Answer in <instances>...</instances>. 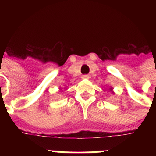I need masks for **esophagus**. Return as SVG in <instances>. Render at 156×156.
<instances>
[{
    "instance_id": "obj_1",
    "label": "esophagus",
    "mask_w": 156,
    "mask_h": 156,
    "mask_svg": "<svg viewBox=\"0 0 156 156\" xmlns=\"http://www.w3.org/2000/svg\"><path fill=\"white\" fill-rule=\"evenodd\" d=\"M83 78H89V76H88V75H83Z\"/></svg>"
}]
</instances>
